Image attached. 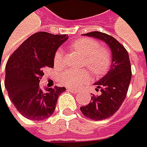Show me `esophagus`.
<instances>
[{
	"mask_svg": "<svg viewBox=\"0 0 147 147\" xmlns=\"http://www.w3.org/2000/svg\"><path fill=\"white\" fill-rule=\"evenodd\" d=\"M68 91H69L70 92H72V93H78L79 91L78 90H76V89H73V88H68Z\"/></svg>",
	"mask_w": 147,
	"mask_h": 147,
	"instance_id": "esophagus-1",
	"label": "esophagus"
}]
</instances>
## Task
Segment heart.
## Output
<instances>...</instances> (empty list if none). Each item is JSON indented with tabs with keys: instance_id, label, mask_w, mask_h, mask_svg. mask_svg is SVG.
Instances as JSON below:
<instances>
[{
	"instance_id": "heart-1",
	"label": "heart",
	"mask_w": 147,
	"mask_h": 147,
	"mask_svg": "<svg viewBox=\"0 0 147 147\" xmlns=\"http://www.w3.org/2000/svg\"><path fill=\"white\" fill-rule=\"evenodd\" d=\"M69 47L83 56L82 66L87 67L94 75L100 76L109 70L111 64L110 51L105 47H100L95 39L82 38L71 43ZM54 64L56 68L63 65V53L61 49H58L55 53ZM59 78L61 84L76 88L90 79V73L87 69H68L61 73Z\"/></svg>"
}]
</instances>
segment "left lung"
<instances>
[{"instance_id":"8db88e82","label":"left lung","mask_w":147,"mask_h":147,"mask_svg":"<svg viewBox=\"0 0 147 147\" xmlns=\"http://www.w3.org/2000/svg\"><path fill=\"white\" fill-rule=\"evenodd\" d=\"M84 36L99 38L106 42L111 49L112 61L109 71L94 84L100 95H92L91 102L80 108L84 116L92 120L100 121L109 118L118 109L127 95L131 79V67L129 54L116 39L100 32H92Z\"/></svg>"}]
</instances>
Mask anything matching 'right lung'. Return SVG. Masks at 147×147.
I'll use <instances>...</instances> for the list:
<instances>
[{"label": "right lung", "mask_w": 147, "mask_h": 147, "mask_svg": "<svg viewBox=\"0 0 147 147\" xmlns=\"http://www.w3.org/2000/svg\"><path fill=\"white\" fill-rule=\"evenodd\" d=\"M68 38L66 34L36 32L9 58L5 88L16 109L25 118L42 121L55 112L58 97L66 89L58 86L42 89L39 81L45 68L54 67L55 53Z\"/></svg>", "instance_id": "add662e5"}]
</instances>
